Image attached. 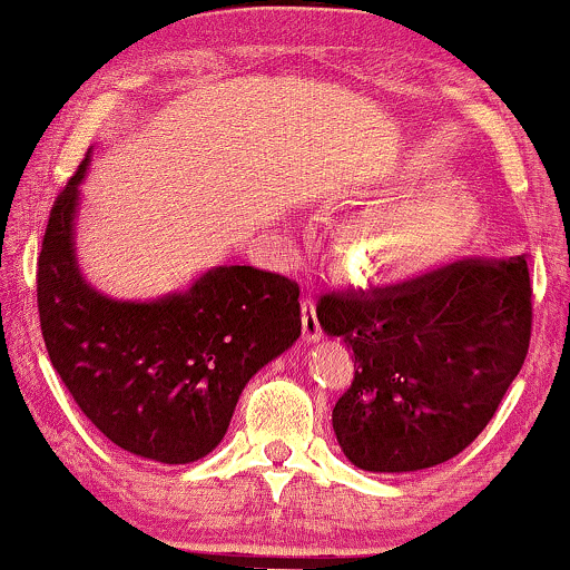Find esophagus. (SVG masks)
Returning <instances> with one entry per match:
<instances>
[{
    "label": "esophagus",
    "mask_w": 570,
    "mask_h": 570,
    "mask_svg": "<svg viewBox=\"0 0 570 570\" xmlns=\"http://www.w3.org/2000/svg\"><path fill=\"white\" fill-rule=\"evenodd\" d=\"M303 337L307 343H316V340L322 337V324H318L316 305H313L311 294H305L303 299Z\"/></svg>",
    "instance_id": "esophagus-1"
}]
</instances>
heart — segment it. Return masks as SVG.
<instances>
[{
	"instance_id": "heart-1",
	"label": "heart",
	"mask_w": 570,
	"mask_h": 570,
	"mask_svg": "<svg viewBox=\"0 0 570 570\" xmlns=\"http://www.w3.org/2000/svg\"><path fill=\"white\" fill-rule=\"evenodd\" d=\"M404 181H421L394 200L372 203L340 235L345 263L367 281H394L426 267L461 230L463 200L434 163H410Z\"/></svg>"
}]
</instances>
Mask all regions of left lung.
I'll return each mask as SVG.
<instances>
[{
	"label": "left lung",
	"mask_w": 570,
	"mask_h": 570,
	"mask_svg": "<svg viewBox=\"0 0 570 570\" xmlns=\"http://www.w3.org/2000/svg\"><path fill=\"white\" fill-rule=\"evenodd\" d=\"M525 257L458 259L367 292H326L322 330L343 337L353 381L332 410L340 448L364 472H417L466 450L525 362Z\"/></svg>",
	"instance_id": "8db88e82"
}]
</instances>
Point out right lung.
<instances>
[{
  "instance_id": "obj_1",
  "label": "right lung",
  "mask_w": 570,
  "mask_h": 570,
  "mask_svg": "<svg viewBox=\"0 0 570 570\" xmlns=\"http://www.w3.org/2000/svg\"><path fill=\"white\" fill-rule=\"evenodd\" d=\"M88 163L50 208L37 259L45 348L77 407L117 448L158 463H193L222 442L252 375L299 337V286L278 273L225 265L153 303L96 292L75 254Z\"/></svg>"
}]
</instances>
